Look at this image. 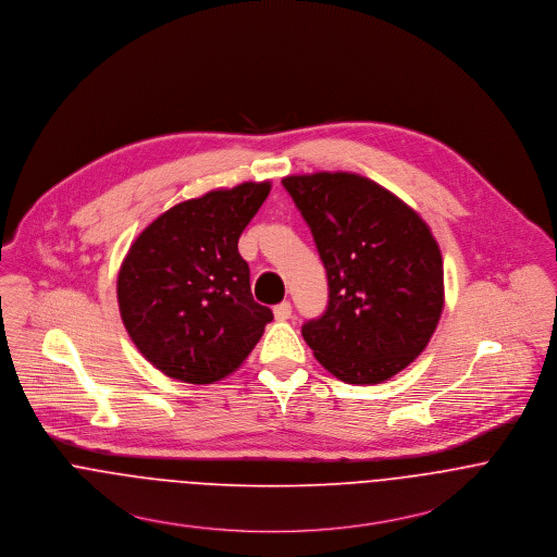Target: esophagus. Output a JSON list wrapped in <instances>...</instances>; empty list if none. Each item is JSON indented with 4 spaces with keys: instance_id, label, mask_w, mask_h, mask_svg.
I'll return each instance as SVG.
<instances>
[{
    "instance_id": "1",
    "label": "esophagus",
    "mask_w": 557,
    "mask_h": 557,
    "mask_svg": "<svg viewBox=\"0 0 557 557\" xmlns=\"http://www.w3.org/2000/svg\"><path fill=\"white\" fill-rule=\"evenodd\" d=\"M273 315H275V320H288L293 315V306L288 301H282L273 308Z\"/></svg>"
}]
</instances>
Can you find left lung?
Returning <instances> with one entry per match:
<instances>
[{
	"mask_svg": "<svg viewBox=\"0 0 557 557\" xmlns=\"http://www.w3.org/2000/svg\"><path fill=\"white\" fill-rule=\"evenodd\" d=\"M329 280V306L301 329L324 370L377 384L430 344L444 308L442 253L421 215L355 173L284 177Z\"/></svg>",
	"mask_w": 557,
	"mask_h": 557,
	"instance_id": "obj_1",
	"label": "left lung"
}]
</instances>
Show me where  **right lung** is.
I'll list each match as a JSON object with an SVG mask.
<instances>
[{
    "label": "right lung",
    "instance_id": "1",
    "mask_svg": "<svg viewBox=\"0 0 557 557\" xmlns=\"http://www.w3.org/2000/svg\"><path fill=\"white\" fill-rule=\"evenodd\" d=\"M271 191L246 182L180 202L129 246L117 275L125 331L169 377L211 384L239 370L273 311L249 290L239 237Z\"/></svg>",
    "mask_w": 557,
    "mask_h": 557
}]
</instances>
